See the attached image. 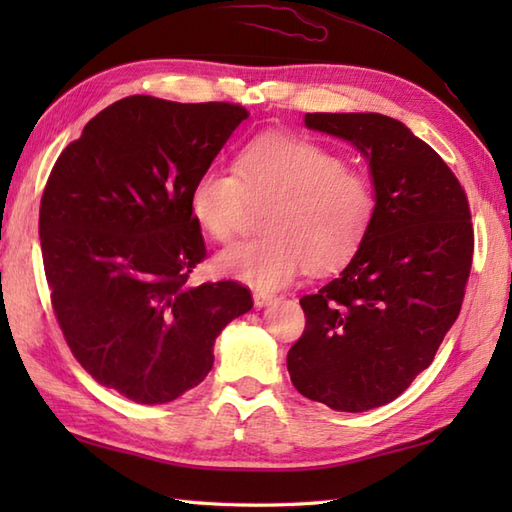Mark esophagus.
<instances>
[{
    "label": "esophagus",
    "mask_w": 512,
    "mask_h": 512,
    "mask_svg": "<svg viewBox=\"0 0 512 512\" xmlns=\"http://www.w3.org/2000/svg\"><path fill=\"white\" fill-rule=\"evenodd\" d=\"M275 295H268V292H255L253 295V301H255V306L257 308H266V306H270V303H275Z\"/></svg>",
    "instance_id": "esophagus-1"
}]
</instances>
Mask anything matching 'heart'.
Wrapping results in <instances>:
<instances>
[{
    "label": "heart",
    "mask_w": 512,
    "mask_h": 512,
    "mask_svg": "<svg viewBox=\"0 0 512 512\" xmlns=\"http://www.w3.org/2000/svg\"><path fill=\"white\" fill-rule=\"evenodd\" d=\"M264 211V237L217 257L226 277L279 290L303 270L350 262L372 231L378 191L363 171L314 140L266 134L239 151L235 173L206 169L189 191L191 217L215 242H231L250 213Z\"/></svg>",
    "instance_id": "b5f03b06"
}]
</instances>
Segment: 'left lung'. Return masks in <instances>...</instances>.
I'll use <instances>...</instances> for the list:
<instances>
[{
	"instance_id": "obj_1",
	"label": "left lung",
	"mask_w": 512,
	"mask_h": 512,
	"mask_svg": "<svg viewBox=\"0 0 512 512\" xmlns=\"http://www.w3.org/2000/svg\"><path fill=\"white\" fill-rule=\"evenodd\" d=\"M363 151L378 191L365 244L301 297L306 330L288 352L299 394L336 411L396 400L424 372L462 308L473 264L469 198L436 151L383 114H306Z\"/></svg>"
}]
</instances>
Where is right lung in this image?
Instances as JSON below:
<instances>
[{
    "mask_svg": "<svg viewBox=\"0 0 512 512\" xmlns=\"http://www.w3.org/2000/svg\"><path fill=\"white\" fill-rule=\"evenodd\" d=\"M246 107L134 94L61 151L41 195L39 237L63 339L96 383L162 405L202 383L226 323L253 308L239 281L189 277L206 257L189 211Z\"/></svg>",
    "mask_w": 512,
    "mask_h": 512,
    "instance_id": "right-lung-1",
    "label": "right lung"
}]
</instances>
